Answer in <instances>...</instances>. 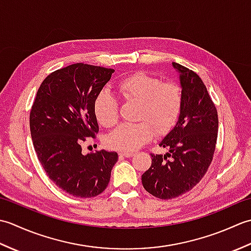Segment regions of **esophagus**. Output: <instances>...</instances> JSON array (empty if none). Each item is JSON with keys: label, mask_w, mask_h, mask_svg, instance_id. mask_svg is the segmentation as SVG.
<instances>
[{"label": "esophagus", "mask_w": 251, "mask_h": 251, "mask_svg": "<svg viewBox=\"0 0 251 251\" xmlns=\"http://www.w3.org/2000/svg\"><path fill=\"white\" fill-rule=\"evenodd\" d=\"M119 155L120 156H124V157H131V156H134L135 154L132 153V152H120Z\"/></svg>", "instance_id": "obj_1"}]
</instances>
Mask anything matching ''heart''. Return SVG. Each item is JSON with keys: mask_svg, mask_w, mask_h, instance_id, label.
<instances>
[{"mask_svg": "<svg viewBox=\"0 0 251 251\" xmlns=\"http://www.w3.org/2000/svg\"><path fill=\"white\" fill-rule=\"evenodd\" d=\"M117 93L127 103H138L135 124H123L105 138L106 146L124 152L135 151L152 139L172 130L180 117L183 92L174 82H162L151 74L138 71L121 78ZM119 101L108 92H100L94 101L96 119L105 128L119 122Z\"/></svg>", "mask_w": 251, "mask_h": 251, "instance_id": "1", "label": "heart"}]
</instances>
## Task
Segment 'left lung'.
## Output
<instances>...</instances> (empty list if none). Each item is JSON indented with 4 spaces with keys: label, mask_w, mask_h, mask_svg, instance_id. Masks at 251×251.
Returning <instances> with one entry per match:
<instances>
[{
    "label": "left lung",
    "mask_w": 251,
    "mask_h": 251,
    "mask_svg": "<svg viewBox=\"0 0 251 251\" xmlns=\"http://www.w3.org/2000/svg\"><path fill=\"white\" fill-rule=\"evenodd\" d=\"M180 73L182 111L174 129L159 142L168 153L152 154L151 167L142 175L143 188L161 200L191 191L210 166L218 137V112L197 74L173 62Z\"/></svg>",
    "instance_id": "8db88e82"
}]
</instances>
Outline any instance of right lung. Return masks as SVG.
<instances>
[{
	"mask_svg": "<svg viewBox=\"0 0 251 251\" xmlns=\"http://www.w3.org/2000/svg\"><path fill=\"white\" fill-rule=\"evenodd\" d=\"M113 69L74 63L51 72L42 82L30 111V131L46 175L66 193L97 196L109 184L116 152L82 154V143L99 126L94 101L110 81Z\"/></svg>",
	"mask_w": 251,
	"mask_h": 251,
	"instance_id": "obj_1",
	"label": "right lung"
}]
</instances>
